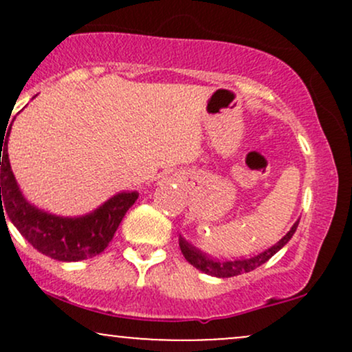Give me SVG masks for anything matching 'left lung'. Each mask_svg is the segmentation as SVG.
<instances>
[{"label": "left lung", "mask_w": 352, "mask_h": 352, "mask_svg": "<svg viewBox=\"0 0 352 352\" xmlns=\"http://www.w3.org/2000/svg\"><path fill=\"white\" fill-rule=\"evenodd\" d=\"M298 223H300V220L294 221V225L289 228V232L286 233V235L283 236L278 243L270 246V248L265 250V252L254 254V256L240 258V260H233V261L213 260V258H210L207 253L200 252L199 248H195L192 243H188V241L185 240L182 235L179 236V246H180L182 253H184L185 260H187L192 266H195L197 270H200L201 273H207V274H210V276H217V278L238 276V274L248 273V272H252V270L258 268V266L266 263V261H268L273 254H276L278 252H280L283 246L292 240V236L294 235V232H296V228H298Z\"/></svg>", "instance_id": "8db88e82"}]
</instances>
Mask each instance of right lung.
Listing matches in <instances>:
<instances>
[{
	"label": "right lung",
	"mask_w": 352,
	"mask_h": 352,
	"mask_svg": "<svg viewBox=\"0 0 352 352\" xmlns=\"http://www.w3.org/2000/svg\"><path fill=\"white\" fill-rule=\"evenodd\" d=\"M10 131L5 134L10 135ZM8 135L5 137L0 132V215H8L18 232L39 253L52 260L69 263L102 253L114 238L127 210L135 204L139 193H116L86 215L60 217L46 212L28 201L23 195L11 170Z\"/></svg>",
	"instance_id": "add662e5"
}]
</instances>
